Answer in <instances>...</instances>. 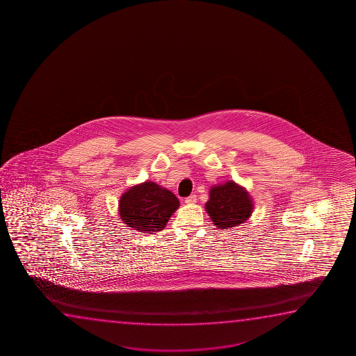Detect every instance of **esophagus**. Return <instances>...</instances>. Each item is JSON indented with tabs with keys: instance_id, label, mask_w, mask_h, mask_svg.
I'll return each instance as SVG.
<instances>
[{
	"instance_id": "esophagus-1",
	"label": "esophagus",
	"mask_w": 356,
	"mask_h": 356,
	"mask_svg": "<svg viewBox=\"0 0 356 356\" xmlns=\"http://www.w3.org/2000/svg\"><path fill=\"white\" fill-rule=\"evenodd\" d=\"M195 202H197V197L195 195H190V197H187L185 200L186 204H195Z\"/></svg>"
}]
</instances>
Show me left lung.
Listing matches in <instances>:
<instances>
[{"instance_id":"8db88e82","label":"left lung","mask_w":356,"mask_h":356,"mask_svg":"<svg viewBox=\"0 0 356 356\" xmlns=\"http://www.w3.org/2000/svg\"><path fill=\"white\" fill-rule=\"evenodd\" d=\"M254 200L245 187L234 180L210 187L205 210L218 229H227L243 224L252 216Z\"/></svg>"}]
</instances>
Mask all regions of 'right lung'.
<instances>
[{"label": "right lung", "instance_id": "add662e5", "mask_svg": "<svg viewBox=\"0 0 356 356\" xmlns=\"http://www.w3.org/2000/svg\"><path fill=\"white\" fill-rule=\"evenodd\" d=\"M179 205L180 202L171 191L153 181H145L122 193L118 211L127 227L151 234L165 227Z\"/></svg>", "mask_w": 356, "mask_h": 356}]
</instances>
